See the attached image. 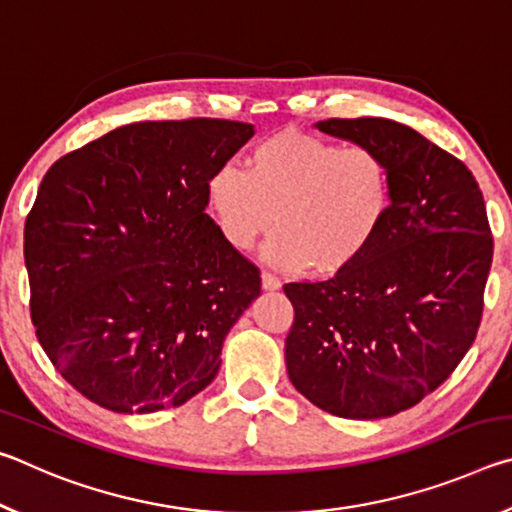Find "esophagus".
Returning a JSON list of instances; mask_svg holds the SVG:
<instances>
[{"label": "esophagus", "instance_id": "1", "mask_svg": "<svg viewBox=\"0 0 512 512\" xmlns=\"http://www.w3.org/2000/svg\"><path fill=\"white\" fill-rule=\"evenodd\" d=\"M262 287L266 289V291H277V289H280L282 287V282L280 280H277V277L273 275V273H262Z\"/></svg>", "mask_w": 512, "mask_h": 512}]
</instances>
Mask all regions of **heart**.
Instances as JSON below:
<instances>
[{
	"label": "heart",
	"mask_w": 512,
	"mask_h": 512,
	"mask_svg": "<svg viewBox=\"0 0 512 512\" xmlns=\"http://www.w3.org/2000/svg\"><path fill=\"white\" fill-rule=\"evenodd\" d=\"M205 196L232 248H253L275 223L264 248L268 264L339 273L366 255L384 230L393 171L372 146H341L289 128L255 144L246 171L232 164L216 169Z\"/></svg>",
	"instance_id": "heart-1"
}]
</instances>
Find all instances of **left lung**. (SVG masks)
Listing matches in <instances>:
<instances>
[{
	"mask_svg": "<svg viewBox=\"0 0 512 512\" xmlns=\"http://www.w3.org/2000/svg\"><path fill=\"white\" fill-rule=\"evenodd\" d=\"M339 140L372 146L393 171V207L366 255L325 282H291L284 343L296 391L339 418L411 409L472 348L492 235L472 171L393 119H325Z\"/></svg>",
	"mask_w": 512,
	"mask_h": 512,
	"instance_id": "obj_1",
	"label": "left lung"
}]
</instances>
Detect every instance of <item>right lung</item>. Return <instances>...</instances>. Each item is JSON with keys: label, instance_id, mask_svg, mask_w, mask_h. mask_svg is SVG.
<instances>
[{"label": "right lung", "instance_id": "1", "mask_svg": "<svg viewBox=\"0 0 512 512\" xmlns=\"http://www.w3.org/2000/svg\"><path fill=\"white\" fill-rule=\"evenodd\" d=\"M253 135L228 119L137 121L42 178L24 225L31 320L94 404L155 413L212 384L262 277L205 214V189Z\"/></svg>", "mask_w": 512, "mask_h": 512}]
</instances>
